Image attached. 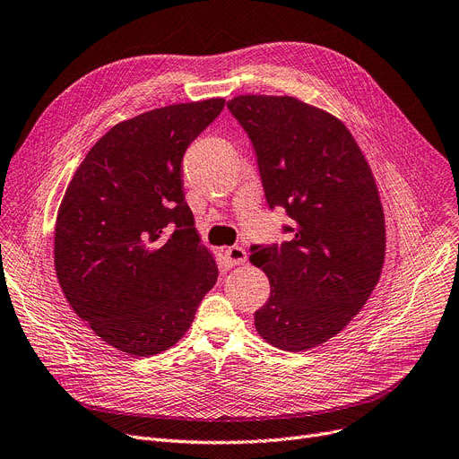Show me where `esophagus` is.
Masks as SVG:
<instances>
[{"mask_svg":"<svg viewBox=\"0 0 459 459\" xmlns=\"http://www.w3.org/2000/svg\"><path fill=\"white\" fill-rule=\"evenodd\" d=\"M225 258H227V263H229L230 266L244 264V263L247 261V253H246V249H244V247H240V246H234V247L225 249Z\"/></svg>","mask_w":459,"mask_h":459,"instance_id":"esophagus-1","label":"esophagus"}]
</instances>
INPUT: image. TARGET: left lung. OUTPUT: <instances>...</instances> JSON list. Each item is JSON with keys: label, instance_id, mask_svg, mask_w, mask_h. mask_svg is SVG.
<instances>
[{"label": "left lung", "instance_id": "left-lung-1", "mask_svg": "<svg viewBox=\"0 0 459 459\" xmlns=\"http://www.w3.org/2000/svg\"><path fill=\"white\" fill-rule=\"evenodd\" d=\"M251 138L270 208L292 219L290 240L253 246L270 281L255 328L300 352L340 333L371 296L385 263L381 196L342 119L289 95H238L227 103Z\"/></svg>", "mask_w": 459, "mask_h": 459}]
</instances>
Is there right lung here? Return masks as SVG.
<instances>
[{
    "label": "right lung",
    "mask_w": 459,
    "mask_h": 459,
    "mask_svg": "<svg viewBox=\"0 0 459 459\" xmlns=\"http://www.w3.org/2000/svg\"><path fill=\"white\" fill-rule=\"evenodd\" d=\"M225 99L155 108L114 126L76 169L54 232L57 281L107 345L153 356L189 330L217 281L184 196L187 146Z\"/></svg>",
    "instance_id": "1"
}]
</instances>
